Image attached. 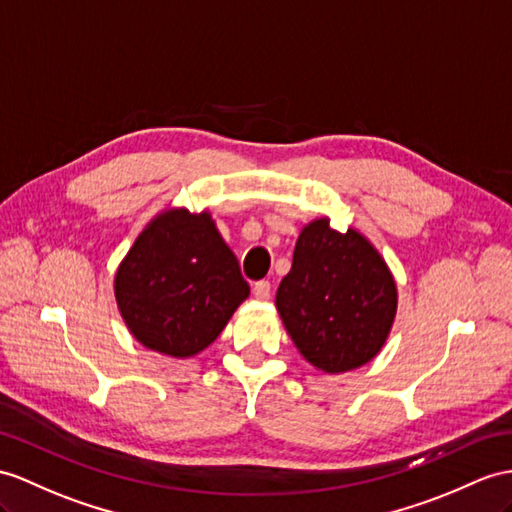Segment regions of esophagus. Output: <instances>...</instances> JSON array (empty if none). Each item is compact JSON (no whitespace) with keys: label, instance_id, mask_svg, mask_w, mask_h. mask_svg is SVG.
<instances>
[{"label":"esophagus","instance_id":"34e87169","mask_svg":"<svg viewBox=\"0 0 512 512\" xmlns=\"http://www.w3.org/2000/svg\"><path fill=\"white\" fill-rule=\"evenodd\" d=\"M254 297L256 299H271V284L267 280H260L254 284Z\"/></svg>","mask_w":512,"mask_h":512}]
</instances>
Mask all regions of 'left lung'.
Segmentation results:
<instances>
[{"instance_id":"obj_1","label":"left lung","mask_w":512,"mask_h":512,"mask_svg":"<svg viewBox=\"0 0 512 512\" xmlns=\"http://www.w3.org/2000/svg\"><path fill=\"white\" fill-rule=\"evenodd\" d=\"M276 306L299 354L321 371L341 373L380 352L395 319L397 289L363 234L336 232L328 219H317L299 234Z\"/></svg>"}]
</instances>
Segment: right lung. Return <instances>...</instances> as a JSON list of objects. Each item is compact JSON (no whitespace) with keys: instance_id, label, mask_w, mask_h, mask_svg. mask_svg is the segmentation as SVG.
Here are the masks:
<instances>
[{"instance_id":"right-lung-1","label":"right lung","mask_w":512,"mask_h":512,"mask_svg":"<svg viewBox=\"0 0 512 512\" xmlns=\"http://www.w3.org/2000/svg\"><path fill=\"white\" fill-rule=\"evenodd\" d=\"M249 284L208 213L169 210L141 232L115 278L126 326L149 350L176 358L213 343Z\"/></svg>"}]
</instances>
